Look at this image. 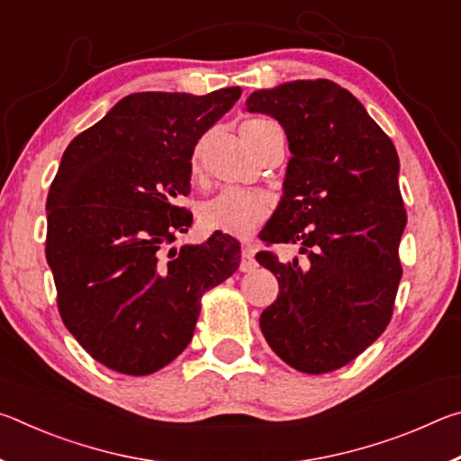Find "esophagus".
I'll return each instance as SVG.
<instances>
[{
    "label": "esophagus",
    "instance_id": "obj_1",
    "mask_svg": "<svg viewBox=\"0 0 461 461\" xmlns=\"http://www.w3.org/2000/svg\"><path fill=\"white\" fill-rule=\"evenodd\" d=\"M256 267H258V264H256V260H254V252H252V248L246 246L244 249H241L240 270H241V272H252Z\"/></svg>",
    "mask_w": 461,
    "mask_h": 461
}]
</instances>
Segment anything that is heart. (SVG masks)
<instances>
[{"label":"heart","mask_w":461,"mask_h":461,"mask_svg":"<svg viewBox=\"0 0 461 461\" xmlns=\"http://www.w3.org/2000/svg\"><path fill=\"white\" fill-rule=\"evenodd\" d=\"M278 128L267 118L248 120L241 126V138L252 148L258 146L260 140L270 130ZM201 154L203 142L194 148L191 156V173L197 176L201 173ZM270 215V201L260 193L241 191V189H225L213 199L205 201L199 209V221L209 231H221L228 236H248Z\"/></svg>","instance_id":"1"}]
</instances>
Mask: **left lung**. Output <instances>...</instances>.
Listing matches in <instances>:
<instances>
[{
    "instance_id": "left-lung-1",
    "label": "left lung",
    "mask_w": 461,
    "mask_h": 461,
    "mask_svg": "<svg viewBox=\"0 0 461 461\" xmlns=\"http://www.w3.org/2000/svg\"><path fill=\"white\" fill-rule=\"evenodd\" d=\"M248 112L285 128L283 199L264 225L267 244H299V260H258L278 278V299L260 315L275 354L294 370L325 374L356 360L393 317L407 212L399 154L364 105L338 83L291 81L254 91Z\"/></svg>"
}]
</instances>
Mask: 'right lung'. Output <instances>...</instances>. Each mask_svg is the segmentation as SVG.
Wrapping results in <instances>:
<instances>
[{
    "mask_svg": "<svg viewBox=\"0 0 461 461\" xmlns=\"http://www.w3.org/2000/svg\"><path fill=\"white\" fill-rule=\"evenodd\" d=\"M240 95L131 93L62 154L46 260L62 323L107 368H165L189 346L203 293L240 267V241L221 231L167 252L193 223L176 203L191 193L194 146Z\"/></svg>",
    "mask_w": 461,
    "mask_h": 461,
    "instance_id": "1",
    "label": "right lung"
}]
</instances>
